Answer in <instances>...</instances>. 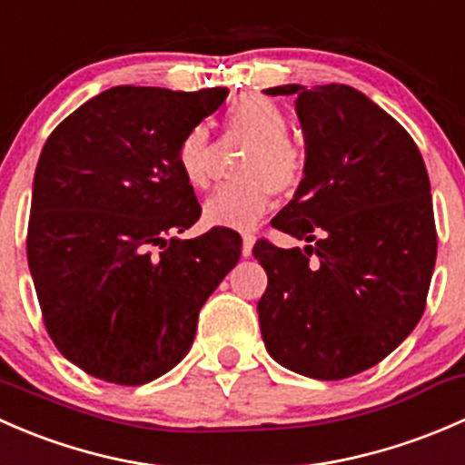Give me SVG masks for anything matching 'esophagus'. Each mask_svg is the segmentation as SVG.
Wrapping results in <instances>:
<instances>
[{
  "label": "esophagus",
  "mask_w": 465,
  "mask_h": 465,
  "mask_svg": "<svg viewBox=\"0 0 465 465\" xmlns=\"http://www.w3.org/2000/svg\"><path fill=\"white\" fill-rule=\"evenodd\" d=\"M252 250H254V236H252V233H245V236H242V256L250 259Z\"/></svg>",
  "instance_id": "obj_1"
}]
</instances>
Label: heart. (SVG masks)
<instances>
[{"label":"heart","mask_w":465,"mask_h":465,"mask_svg":"<svg viewBox=\"0 0 465 465\" xmlns=\"http://www.w3.org/2000/svg\"><path fill=\"white\" fill-rule=\"evenodd\" d=\"M227 128L252 142L242 159L241 182L215 191L204 203V223L211 227L252 229L267 213L274 193H290L303 175V154L288 139L290 121L274 101L265 96H242L229 107ZM211 134L195 125L177 148V163L195 189H204L211 175Z\"/></svg>","instance_id":"heart-1"}]
</instances>
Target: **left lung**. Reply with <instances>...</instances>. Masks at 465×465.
I'll use <instances>...</instances> for the list:
<instances>
[{
	"instance_id": "left-lung-1",
	"label": "left lung",
	"mask_w": 465,
	"mask_h": 465,
	"mask_svg": "<svg viewBox=\"0 0 465 465\" xmlns=\"http://www.w3.org/2000/svg\"><path fill=\"white\" fill-rule=\"evenodd\" d=\"M265 94L297 96L306 142L302 184L272 227L308 245L256 242L267 272L262 341L302 376H355L387 358L425 311L436 261L428 171L407 130L358 89Z\"/></svg>"
}]
</instances>
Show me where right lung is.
<instances>
[{
  "instance_id": "add662e5",
  "label": "right lung",
  "mask_w": 465,
  "mask_h": 465,
  "mask_svg": "<svg viewBox=\"0 0 465 465\" xmlns=\"http://www.w3.org/2000/svg\"><path fill=\"white\" fill-rule=\"evenodd\" d=\"M227 94L105 89L42 148L26 254L49 337L89 376L137 387L171 371L241 259L232 229L177 238L203 213L177 148Z\"/></svg>"
}]
</instances>
